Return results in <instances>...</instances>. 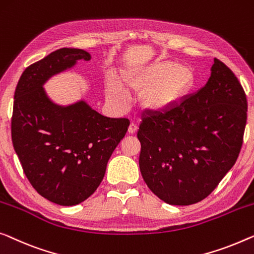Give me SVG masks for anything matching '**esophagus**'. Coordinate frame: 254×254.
I'll list each match as a JSON object with an SVG mask.
<instances>
[{
	"mask_svg": "<svg viewBox=\"0 0 254 254\" xmlns=\"http://www.w3.org/2000/svg\"><path fill=\"white\" fill-rule=\"evenodd\" d=\"M137 129H138L137 126H136L134 123H131L129 125V127H128V133H129V134H135L136 131H137Z\"/></svg>",
	"mask_w": 254,
	"mask_h": 254,
	"instance_id": "1",
	"label": "esophagus"
}]
</instances>
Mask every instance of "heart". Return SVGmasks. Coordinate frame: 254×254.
<instances>
[{
	"label": "heart",
	"mask_w": 254,
	"mask_h": 254,
	"mask_svg": "<svg viewBox=\"0 0 254 254\" xmlns=\"http://www.w3.org/2000/svg\"><path fill=\"white\" fill-rule=\"evenodd\" d=\"M124 81L130 90L142 93V106L160 113L175 108L188 96L194 83L193 71L175 62H157L146 67L124 73ZM109 96L121 104L128 102L126 91L116 82L108 87Z\"/></svg>",
	"instance_id": "heart-1"
}]
</instances>
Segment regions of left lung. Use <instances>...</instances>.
Returning a JSON list of instances; mask_svg holds the SVG:
<instances>
[{"label": "left lung", "mask_w": 254, "mask_h": 254, "mask_svg": "<svg viewBox=\"0 0 254 254\" xmlns=\"http://www.w3.org/2000/svg\"><path fill=\"white\" fill-rule=\"evenodd\" d=\"M206 84L175 108L146 113L137 131L139 170L165 203L191 205L214 190L236 163L248 118L245 91L214 58Z\"/></svg>", "instance_id": "8db88e82"}]
</instances>
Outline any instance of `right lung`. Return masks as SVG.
<instances>
[{
	"instance_id": "right-lung-1",
	"label": "right lung",
	"mask_w": 254,
	"mask_h": 254,
	"mask_svg": "<svg viewBox=\"0 0 254 254\" xmlns=\"http://www.w3.org/2000/svg\"><path fill=\"white\" fill-rule=\"evenodd\" d=\"M89 60L82 49L62 48L26 67L14 90V151L33 188L63 206L95 192L129 126L128 119L108 118L83 101L60 106L48 98L42 86L50 76Z\"/></svg>"
}]
</instances>
